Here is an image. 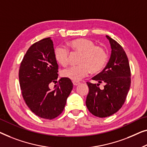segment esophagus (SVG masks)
Segmentation results:
<instances>
[{"label": "esophagus", "instance_id": "obj_1", "mask_svg": "<svg viewBox=\"0 0 147 147\" xmlns=\"http://www.w3.org/2000/svg\"><path fill=\"white\" fill-rule=\"evenodd\" d=\"M73 85L74 86H78V84L80 83V82H78V81H73Z\"/></svg>", "mask_w": 147, "mask_h": 147}]
</instances>
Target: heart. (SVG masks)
Segmentation results:
<instances>
[{
	"label": "heart",
	"instance_id": "heart-1",
	"mask_svg": "<svg viewBox=\"0 0 147 147\" xmlns=\"http://www.w3.org/2000/svg\"><path fill=\"white\" fill-rule=\"evenodd\" d=\"M67 47L73 53L79 54L77 63L79 65L63 70L61 76L73 81L86 77L90 72L96 74L102 71L107 65L108 55L105 49L87 38H78L67 43ZM56 61L63 67H67L70 61V53L65 47L58 46L54 50Z\"/></svg>",
	"mask_w": 147,
	"mask_h": 147
}]
</instances>
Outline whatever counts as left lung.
Returning <instances> with one entry per match:
<instances>
[{
  "label": "left lung",
  "instance_id": "8db88e82",
  "mask_svg": "<svg viewBox=\"0 0 147 147\" xmlns=\"http://www.w3.org/2000/svg\"><path fill=\"white\" fill-rule=\"evenodd\" d=\"M111 47V55L104 70L87 82L89 92L86 100L88 111L96 117H107L117 113L125 102L131 86V69L127 56L123 47L107 35ZM102 83L104 88L99 85Z\"/></svg>",
  "mask_w": 147,
  "mask_h": 147
}]
</instances>
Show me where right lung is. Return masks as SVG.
<instances>
[{
    "mask_svg": "<svg viewBox=\"0 0 147 147\" xmlns=\"http://www.w3.org/2000/svg\"><path fill=\"white\" fill-rule=\"evenodd\" d=\"M58 69L50 37L32 45L20 63L18 77L22 97L30 111L42 119L52 120L61 115L73 88L71 80L61 78L55 90L50 89L51 82H57Z\"/></svg>",
    "mask_w": 147,
    "mask_h": 147,
    "instance_id": "1",
    "label": "right lung"
}]
</instances>
